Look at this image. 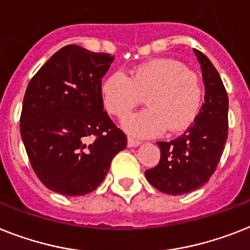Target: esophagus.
<instances>
[{
  "label": "esophagus",
  "mask_w": 250,
  "mask_h": 250,
  "mask_svg": "<svg viewBox=\"0 0 250 250\" xmlns=\"http://www.w3.org/2000/svg\"><path fill=\"white\" fill-rule=\"evenodd\" d=\"M140 144H141L140 140L132 139V137H128V140H127V145H128V147H136V146H139Z\"/></svg>",
  "instance_id": "34e87169"
}]
</instances>
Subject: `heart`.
I'll list each match as a JSON object with an SVG mask.
<instances>
[{
    "mask_svg": "<svg viewBox=\"0 0 250 250\" xmlns=\"http://www.w3.org/2000/svg\"><path fill=\"white\" fill-rule=\"evenodd\" d=\"M146 109L123 121V128L137 137L159 135L168 128L177 133L198 117L203 91L198 77L173 59H155L135 66L128 78L111 73L101 83V99L107 113L125 118L141 100Z\"/></svg>",
    "mask_w": 250,
    "mask_h": 250,
    "instance_id": "heart-1",
    "label": "heart"
}]
</instances>
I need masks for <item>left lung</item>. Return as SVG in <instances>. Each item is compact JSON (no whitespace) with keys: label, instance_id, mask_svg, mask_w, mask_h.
<instances>
[{"label":"left lung","instance_id":"1","mask_svg":"<svg viewBox=\"0 0 250 250\" xmlns=\"http://www.w3.org/2000/svg\"><path fill=\"white\" fill-rule=\"evenodd\" d=\"M206 86L204 104L194 123L172 141H159L160 160L145 171L147 181L159 191L182 195L208 182L224 153L229 132V97L210 60L194 50Z\"/></svg>","mask_w":250,"mask_h":250}]
</instances>
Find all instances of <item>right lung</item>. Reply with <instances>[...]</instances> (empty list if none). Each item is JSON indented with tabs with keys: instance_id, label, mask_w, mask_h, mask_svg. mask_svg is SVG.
I'll return each instance as SVG.
<instances>
[{
	"instance_id": "1",
	"label": "right lung",
	"mask_w": 250,
	"mask_h": 250,
	"mask_svg": "<svg viewBox=\"0 0 250 250\" xmlns=\"http://www.w3.org/2000/svg\"><path fill=\"white\" fill-rule=\"evenodd\" d=\"M113 62L109 54L68 44L26 87L20 133L33 171L52 191L68 196L93 191L127 146L101 99V78Z\"/></svg>"
}]
</instances>
